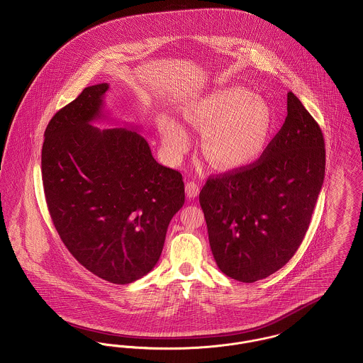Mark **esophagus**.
<instances>
[{
  "label": "esophagus",
  "instance_id": "obj_1",
  "mask_svg": "<svg viewBox=\"0 0 363 363\" xmlns=\"http://www.w3.org/2000/svg\"><path fill=\"white\" fill-rule=\"evenodd\" d=\"M185 189H186V194H188L189 199L197 197L199 193H200V186H199V184H196L194 181H189V182L186 184Z\"/></svg>",
  "mask_w": 363,
  "mask_h": 363
}]
</instances>
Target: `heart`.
Instances as JSON below:
<instances>
[{"instance_id":"heart-1","label":"heart","mask_w":363,"mask_h":363,"mask_svg":"<svg viewBox=\"0 0 363 363\" xmlns=\"http://www.w3.org/2000/svg\"><path fill=\"white\" fill-rule=\"evenodd\" d=\"M184 113L193 128L206 134V155L220 170L252 166L269 148L274 133L270 107L240 86L216 89L192 101ZM159 130L175 155L189 148V134L178 122L162 118Z\"/></svg>"}]
</instances>
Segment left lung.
I'll return each instance as SVG.
<instances>
[{
    "instance_id": "1",
    "label": "left lung",
    "mask_w": 363,
    "mask_h": 363,
    "mask_svg": "<svg viewBox=\"0 0 363 363\" xmlns=\"http://www.w3.org/2000/svg\"><path fill=\"white\" fill-rule=\"evenodd\" d=\"M288 115L250 167L210 177L199 201L213 259L228 277L255 282L285 266L308 229L325 178L318 123L289 91Z\"/></svg>"
}]
</instances>
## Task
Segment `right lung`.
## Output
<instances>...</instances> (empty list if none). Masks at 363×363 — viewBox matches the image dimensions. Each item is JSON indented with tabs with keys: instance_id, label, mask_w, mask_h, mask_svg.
Here are the masks:
<instances>
[{
	"instance_id": "obj_1",
	"label": "right lung",
	"mask_w": 363,
	"mask_h": 363,
	"mask_svg": "<svg viewBox=\"0 0 363 363\" xmlns=\"http://www.w3.org/2000/svg\"><path fill=\"white\" fill-rule=\"evenodd\" d=\"M108 87L89 86L55 113L41 167L48 210L67 250L97 277L125 285L157 263L185 186L137 131L90 125L103 116Z\"/></svg>"
}]
</instances>
